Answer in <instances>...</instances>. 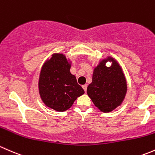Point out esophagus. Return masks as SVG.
Masks as SVG:
<instances>
[{"mask_svg":"<svg viewBox=\"0 0 155 155\" xmlns=\"http://www.w3.org/2000/svg\"><path fill=\"white\" fill-rule=\"evenodd\" d=\"M82 87H83V89H84V91H85V92H87V84H84V85H83Z\"/></svg>","mask_w":155,"mask_h":155,"instance_id":"1","label":"esophagus"}]
</instances>
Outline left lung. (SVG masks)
<instances>
[{
  "label": "left lung",
  "instance_id": "8db88e82",
  "mask_svg": "<svg viewBox=\"0 0 155 155\" xmlns=\"http://www.w3.org/2000/svg\"><path fill=\"white\" fill-rule=\"evenodd\" d=\"M107 61L112 62L110 67ZM89 97L101 112L109 113L121 105L127 92V82L122 68L110 57L103 60L93 71L92 81L87 87Z\"/></svg>",
  "mask_w": 155,
  "mask_h": 155
}]
</instances>
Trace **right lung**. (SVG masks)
Here are the masks:
<instances>
[{"mask_svg": "<svg viewBox=\"0 0 155 155\" xmlns=\"http://www.w3.org/2000/svg\"><path fill=\"white\" fill-rule=\"evenodd\" d=\"M71 63L63 54H54L41 69L39 92L45 104L59 112L69 109L84 93L76 77L70 72Z\"/></svg>", "mask_w": 155, "mask_h": 155, "instance_id": "right-lung-1", "label": "right lung"}]
</instances>
